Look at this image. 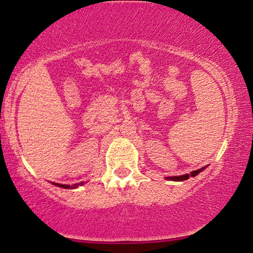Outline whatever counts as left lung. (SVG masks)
I'll use <instances>...</instances> for the list:
<instances>
[{
  "instance_id": "left-lung-1",
  "label": "left lung",
  "mask_w": 253,
  "mask_h": 253,
  "mask_svg": "<svg viewBox=\"0 0 253 253\" xmlns=\"http://www.w3.org/2000/svg\"><path fill=\"white\" fill-rule=\"evenodd\" d=\"M206 169V167H203V169H196L191 172V174H185V175H178V176H167V180H172V181H184V180H188L190 176H196L199 174L200 172H203V170Z\"/></svg>"
}]
</instances>
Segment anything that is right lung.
<instances>
[{"label": "right lung", "instance_id": "1", "mask_svg": "<svg viewBox=\"0 0 253 253\" xmlns=\"http://www.w3.org/2000/svg\"><path fill=\"white\" fill-rule=\"evenodd\" d=\"M54 184H55L56 186H60V188H63V189H75V188H77L78 185L84 184V182H81V183H79V184H75V185H72V186H70L68 184H60V183H54Z\"/></svg>", "mask_w": 253, "mask_h": 253}]
</instances>
